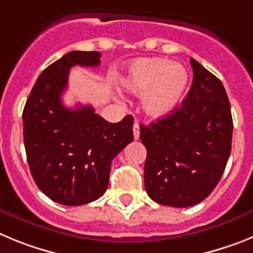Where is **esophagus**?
I'll list each match as a JSON object with an SVG mask.
<instances>
[{"label":"esophagus","mask_w":253,"mask_h":253,"mask_svg":"<svg viewBox=\"0 0 253 253\" xmlns=\"http://www.w3.org/2000/svg\"><path fill=\"white\" fill-rule=\"evenodd\" d=\"M133 133H134V139H139V124H138L137 122L134 123L133 125Z\"/></svg>","instance_id":"esophagus-1"}]
</instances>
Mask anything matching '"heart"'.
Segmentation results:
<instances>
[{
  "label": "heart",
  "instance_id": "b5f03b06",
  "mask_svg": "<svg viewBox=\"0 0 253 253\" xmlns=\"http://www.w3.org/2000/svg\"><path fill=\"white\" fill-rule=\"evenodd\" d=\"M133 93H146L143 109L152 118L175 111L182 102L189 84V73L182 66L166 59L134 62L123 81Z\"/></svg>",
  "mask_w": 253,
  "mask_h": 253
}]
</instances>
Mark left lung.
<instances>
[{"mask_svg": "<svg viewBox=\"0 0 253 253\" xmlns=\"http://www.w3.org/2000/svg\"><path fill=\"white\" fill-rule=\"evenodd\" d=\"M190 63L193 84L181 106L148 126L140 125L147 194L175 208L195 205L211 194L232 148L233 120L224 86L194 58Z\"/></svg>", "mask_w": 253, "mask_h": 253, "instance_id": "8db88e82", "label": "left lung"}]
</instances>
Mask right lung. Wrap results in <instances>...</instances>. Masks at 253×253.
Returning <instances> with one entry per match:
<instances>
[{
    "label": "right lung",
    "mask_w": 253,
    "mask_h": 253,
    "mask_svg": "<svg viewBox=\"0 0 253 253\" xmlns=\"http://www.w3.org/2000/svg\"><path fill=\"white\" fill-rule=\"evenodd\" d=\"M99 51L73 50L40 73L26 101L24 144L35 184L53 202L88 204L104 195L111 162L133 142V116L109 123L92 106L67 109L62 93L73 66H100Z\"/></svg>",
    "instance_id": "1"
}]
</instances>
